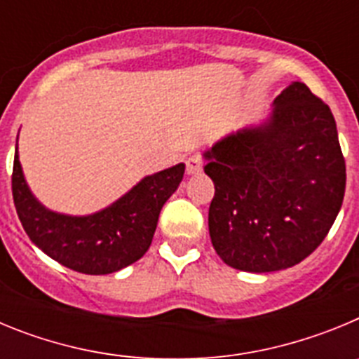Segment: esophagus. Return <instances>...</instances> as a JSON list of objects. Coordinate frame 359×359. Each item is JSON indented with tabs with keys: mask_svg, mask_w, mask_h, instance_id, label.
<instances>
[{
	"mask_svg": "<svg viewBox=\"0 0 359 359\" xmlns=\"http://www.w3.org/2000/svg\"><path fill=\"white\" fill-rule=\"evenodd\" d=\"M203 169V160L199 154H192V156L187 160V174H198Z\"/></svg>",
	"mask_w": 359,
	"mask_h": 359,
	"instance_id": "esophagus-1",
	"label": "esophagus"
}]
</instances>
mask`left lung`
<instances>
[{"mask_svg":"<svg viewBox=\"0 0 359 359\" xmlns=\"http://www.w3.org/2000/svg\"><path fill=\"white\" fill-rule=\"evenodd\" d=\"M215 194L214 250L231 268L278 271L304 261L331 230L345 194V160L331 109L304 82L273 100L259 126L205 152Z\"/></svg>","mask_w":359,"mask_h":359,"instance_id":"8db88e82","label":"left lung"}]
</instances>
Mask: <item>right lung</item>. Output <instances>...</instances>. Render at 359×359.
Instances as JSON below:
<instances>
[{
    "label": "right lung",
    "mask_w": 359,
    "mask_h": 359,
    "mask_svg": "<svg viewBox=\"0 0 359 359\" xmlns=\"http://www.w3.org/2000/svg\"><path fill=\"white\" fill-rule=\"evenodd\" d=\"M185 163L145 176L128 194L91 215L57 214L32 194L19 163L12 170L15 212L27 236L48 257L86 275H107L145 255L165 201L176 192Z\"/></svg>",
    "instance_id": "right-lung-1"
}]
</instances>
